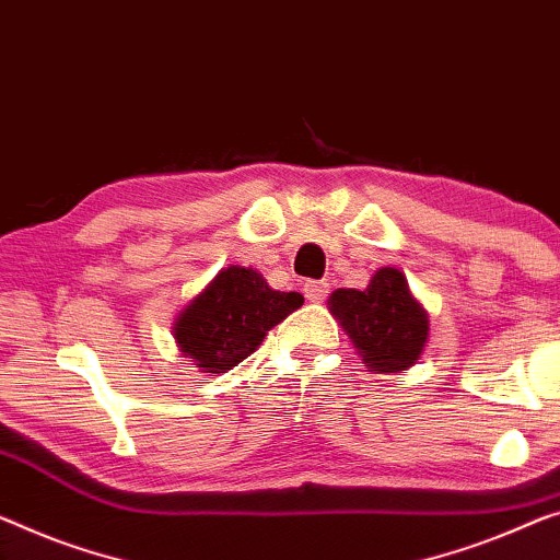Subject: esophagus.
Wrapping results in <instances>:
<instances>
[{
    "label": "esophagus",
    "instance_id": "esophagus-1",
    "mask_svg": "<svg viewBox=\"0 0 560 560\" xmlns=\"http://www.w3.org/2000/svg\"><path fill=\"white\" fill-rule=\"evenodd\" d=\"M304 296L308 299V302H324V299L329 296V283L327 281H306Z\"/></svg>",
    "mask_w": 560,
    "mask_h": 560
}]
</instances>
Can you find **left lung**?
Returning a JSON list of instances; mask_svg holds the SVG:
<instances>
[{"label":"left lung","mask_w":560,"mask_h":560,"mask_svg":"<svg viewBox=\"0 0 560 560\" xmlns=\"http://www.w3.org/2000/svg\"><path fill=\"white\" fill-rule=\"evenodd\" d=\"M329 308L372 372H399L420 360L428 341V314L392 266L374 273L364 291H334Z\"/></svg>","instance_id":"obj_1"}]
</instances>
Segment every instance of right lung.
<instances>
[{"mask_svg": "<svg viewBox=\"0 0 560 560\" xmlns=\"http://www.w3.org/2000/svg\"><path fill=\"white\" fill-rule=\"evenodd\" d=\"M302 304L299 291H273L254 269L229 266L183 308L175 339L203 372L221 374L244 362L266 331Z\"/></svg>", "mask_w": 560, "mask_h": 560, "instance_id": "right-lung-1", "label": "right lung"}]
</instances>
